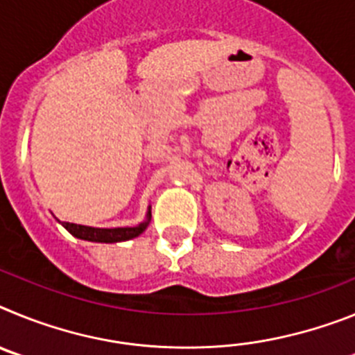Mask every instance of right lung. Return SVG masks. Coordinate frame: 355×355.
Listing matches in <instances>:
<instances>
[{
    "label": "right lung",
    "instance_id": "obj_1",
    "mask_svg": "<svg viewBox=\"0 0 355 355\" xmlns=\"http://www.w3.org/2000/svg\"><path fill=\"white\" fill-rule=\"evenodd\" d=\"M150 220V209L147 211L146 220L140 222L135 227H114V229H101V227H90V225L71 224V222H62L65 229L72 236L80 238V240L89 241H101V243H115V241H126L131 238H137L146 231Z\"/></svg>",
    "mask_w": 355,
    "mask_h": 355
}]
</instances>
